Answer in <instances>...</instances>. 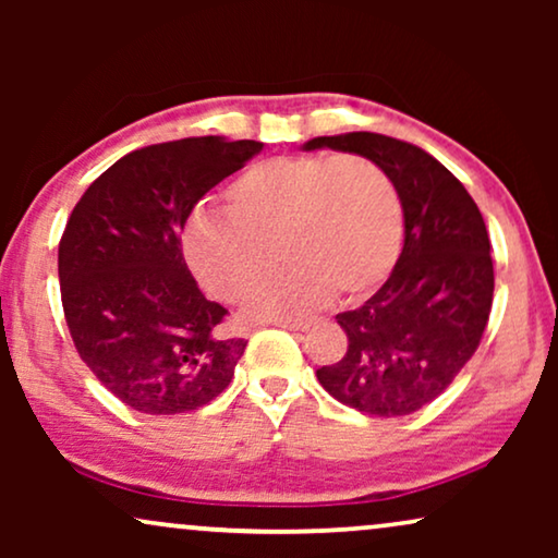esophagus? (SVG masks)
<instances>
[{"mask_svg":"<svg viewBox=\"0 0 558 558\" xmlns=\"http://www.w3.org/2000/svg\"><path fill=\"white\" fill-rule=\"evenodd\" d=\"M274 325L284 327V330H292V332H304L310 327V323H302V319H274Z\"/></svg>","mask_w":558,"mask_h":558,"instance_id":"1","label":"esophagus"}]
</instances>
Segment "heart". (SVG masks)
I'll return each mask as SVG.
<instances>
[{
  "label": "heart",
  "instance_id": "obj_1",
  "mask_svg": "<svg viewBox=\"0 0 558 558\" xmlns=\"http://www.w3.org/2000/svg\"><path fill=\"white\" fill-rule=\"evenodd\" d=\"M228 210L201 205L182 231L195 279L223 302L262 281L279 235L289 266L248 302L251 317H300L335 289L357 300L384 284L403 239L388 174L355 155H292L251 165L226 190Z\"/></svg>",
  "mask_w": 558,
  "mask_h": 558
}]
</instances>
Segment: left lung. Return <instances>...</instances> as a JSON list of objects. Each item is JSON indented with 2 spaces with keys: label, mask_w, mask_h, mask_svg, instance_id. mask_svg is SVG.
Here are the masks:
<instances>
[{
  "label": "left lung",
  "mask_w": 558,
  "mask_h": 558,
  "mask_svg": "<svg viewBox=\"0 0 558 558\" xmlns=\"http://www.w3.org/2000/svg\"><path fill=\"white\" fill-rule=\"evenodd\" d=\"M378 165L403 208V248L363 307L340 312L342 361L317 368L332 399L371 416H407L432 403L475 355L493 307V256L483 213L422 147L373 132L317 136Z\"/></svg>",
  "instance_id": "1"
}]
</instances>
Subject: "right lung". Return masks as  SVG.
I'll use <instances>...</instances> for the list:
<instances>
[{
    "label": "right lung",
    "mask_w": 558,
    "mask_h": 558,
    "mask_svg": "<svg viewBox=\"0 0 558 558\" xmlns=\"http://www.w3.org/2000/svg\"><path fill=\"white\" fill-rule=\"evenodd\" d=\"M264 144L223 136L151 144L113 162L75 205L58 246L60 296L81 361L151 416L185 414L231 384L246 340L223 332L180 235L197 201Z\"/></svg>",
    "instance_id": "1"
}]
</instances>
